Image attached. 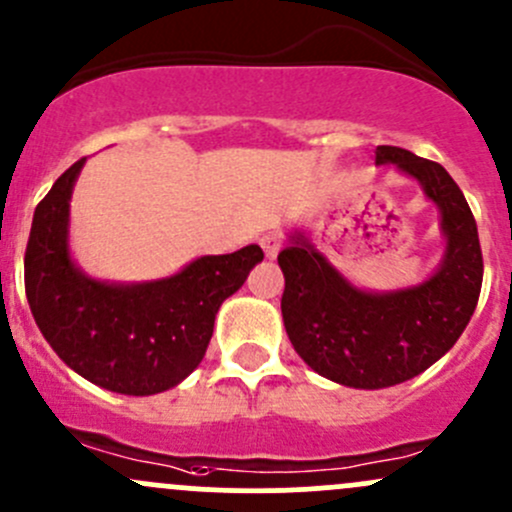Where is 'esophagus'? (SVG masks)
<instances>
[{
	"mask_svg": "<svg viewBox=\"0 0 512 512\" xmlns=\"http://www.w3.org/2000/svg\"><path fill=\"white\" fill-rule=\"evenodd\" d=\"M258 244H261L263 254L266 258H276L278 251H281V234H276V231H268V234H263L261 239H258Z\"/></svg>",
	"mask_w": 512,
	"mask_h": 512,
	"instance_id": "1",
	"label": "esophagus"
}]
</instances>
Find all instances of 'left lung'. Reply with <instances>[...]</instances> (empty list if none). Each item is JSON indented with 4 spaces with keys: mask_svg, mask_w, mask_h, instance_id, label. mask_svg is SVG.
I'll list each match as a JSON object with an SVG mask.
<instances>
[{
    "mask_svg": "<svg viewBox=\"0 0 512 512\" xmlns=\"http://www.w3.org/2000/svg\"><path fill=\"white\" fill-rule=\"evenodd\" d=\"M377 165L397 167L419 182L441 214L444 256L416 286L365 291L347 281L303 231H291L278 254L286 291L283 325L305 365L330 382L384 389L429 370L466 330L483 283L476 219L439 162L402 147L379 145Z\"/></svg>",
    "mask_w": 512,
    "mask_h": 512,
    "instance_id": "obj_1",
    "label": "left lung"
}]
</instances>
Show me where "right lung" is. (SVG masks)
Instances as JSON below:
<instances>
[{"label": "right lung", "mask_w": 512, "mask_h": 512, "mask_svg": "<svg viewBox=\"0 0 512 512\" xmlns=\"http://www.w3.org/2000/svg\"><path fill=\"white\" fill-rule=\"evenodd\" d=\"M86 157L39 202L24 256L31 315L56 355L108 392H167L202 362L221 303L263 261L256 244L199 256L182 271L142 283L88 276L71 256V194Z\"/></svg>", "instance_id": "obj_1"}]
</instances>
